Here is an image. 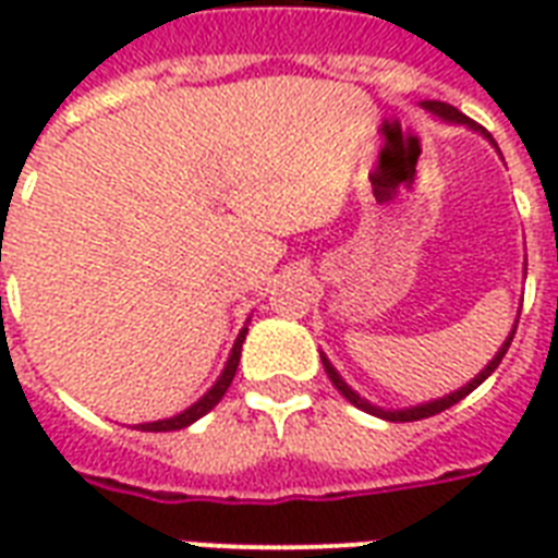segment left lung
I'll use <instances>...</instances> for the list:
<instances>
[{"label":"left lung","mask_w":558,"mask_h":558,"mask_svg":"<svg viewBox=\"0 0 558 558\" xmlns=\"http://www.w3.org/2000/svg\"><path fill=\"white\" fill-rule=\"evenodd\" d=\"M423 107L428 109V112H434V116H440L442 121H454V124H466V126H472V130H481V133H484V126H477L475 121H469V118L463 116V112H458V109L449 107V104H442V100H423ZM484 135H486V138H489V142H493V135H489V133H484ZM493 144H495V142H493ZM512 336H515V327H512L510 339L504 341L501 350L495 353L493 362H489V365H486L484 371L477 373L475 379L469 381V385H463V388L454 390V393H449V397L434 399V402H425V405L402 408V411H385V408H379V405H371L367 399L359 397L356 390L350 388L348 381L341 379L339 371H336V367H332L330 362H327V359L322 356V362H324V371H327V376H330V381H332V385H336V388H339V393H341V397H344V399H348V402H353V405L362 408V411H367V414L381 416V420H390V423H414V420H425V416L440 414V411H446V408H451V405H454V402H460V399H463V397H469V393H472V390H475L477 385H481V381H484L486 376H489V373L495 371V367L501 365V359L507 356V350H510Z\"/></svg>","instance_id":"1"}]
</instances>
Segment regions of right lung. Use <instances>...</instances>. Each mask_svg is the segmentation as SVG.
<instances>
[{
    "instance_id": "right-lung-1",
    "label": "right lung",
    "mask_w": 558,
    "mask_h": 558,
    "mask_svg": "<svg viewBox=\"0 0 558 558\" xmlns=\"http://www.w3.org/2000/svg\"><path fill=\"white\" fill-rule=\"evenodd\" d=\"M245 332H248V327H243V330H240V336H236V341H234V348H231V356H228V362H226V371H222V376L214 381V388H210L208 393L199 399V402H193L187 411H182V414H177V416H170V420H159V423H142L138 428H142V432H179V428H187V425L196 423L199 416L208 414L210 408L217 405L219 399L226 397L228 385H231V379H234L236 365H240V350H243Z\"/></svg>"
}]
</instances>
